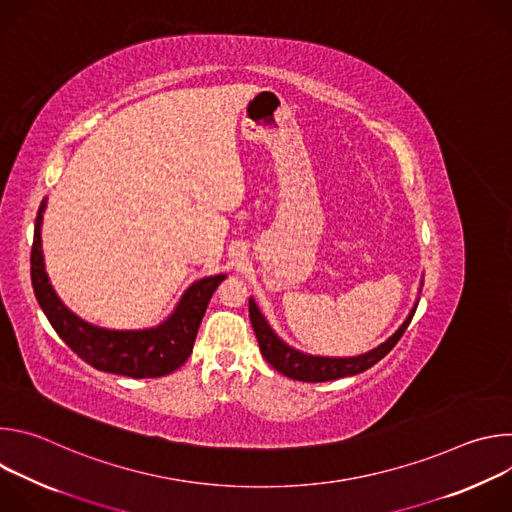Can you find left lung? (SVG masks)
<instances>
[{
	"mask_svg": "<svg viewBox=\"0 0 512 512\" xmlns=\"http://www.w3.org/2000/svg\"><path fill=\"white\" fill-rule=\"evenodd\" d=\"M419 300L413 304L409 316L405 318V322L397 328V332L393 336H389L383 344H379L377 348L358 354V356H312L306 352H300L296 348H291L289 344H285L267 324L265 316L259 312L255 300H249V318L261 348L263 358L271 364V367L289 377L294 381H304V383H324V381H334L340 377H352L358 373H364L367 369H371L373 364H377L383 356H387L393 346L399 342V338L403 336V332L407 330L415 310H417Z\"/></svg>",
	"mask_w": 512,
	"mask_h": 512,
	"instance_id": "8db88e82",
	"label": "left lung"
}]
</instances>
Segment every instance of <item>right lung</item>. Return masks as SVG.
<instances>
[{
	"instance_id": "add662e5",
	"label": "right lung",
	"mask_w": 512,
	"mask_h": 512,
	"mask_svg": "<svg viewBox=\"0 0 512 512\" xmlns=\"http://www.w3.org/2000/svg\"><path fill=\"white\" fill-rule=\"evenodd\" d=\"M46 200H42L30 255L32 287L36 300L46 314L56 334L66 346L77 352L87 364L103 373L123 375L131 379L164 377L180 369L192 354L198 326L208 308V302L227 275H212L194 281L180 298L172 316H168L156 328L145 330H107L93 326L72 314L56 296L44 269L42 255V212Z\"/></svg>"
}]
</instances>
